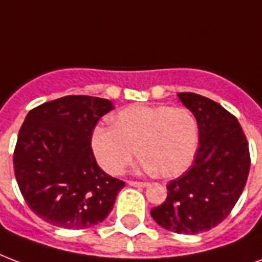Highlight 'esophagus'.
Returning <instances> with one entry per match:
<instances>
[{
  "label": "esophagus",
  "mask_w": 262,
  "mask_h": 262,
  "mask_svg": "<svg viewBox=\"0 0 262 262\" xmlns=\"http://www.w3.org/2000/svg\"><path fill=\"white\" fill-rule=\"evenodd\" d=\"M128 184L131 185V186H138V188H145V186H147V182H139V181H128Z\"/></svg>",
  "instance_id": "obj_1"
}]
</instances>
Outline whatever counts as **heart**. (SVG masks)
<instances>
[{"instance_id": "heart-1", "label": "heart", "mask_w": 262, "mask_h": 262, "mask_svg": "<svg viewBox=\"0 0 262 262\" xmlns=\"http://www.w3.org/2000/svg\"><path fill=\"white\" fill-rule=\"evenodd\" d=\"M199 145L198 121L185 107L133 105L120 110L113 127L98 125L91 146L98 164L119 176L137 155L141 166L166 178L182 174L193 161Z\"/></svg>"}]
</instances>
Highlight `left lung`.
<instances>
[{"instance_id":"8db88e82","label":"left lung","mask_w":262,"mask_h":262,"mask_svg":"<svg viewBox=\"0 0 262 262\" xmlns=\"http://www.w3.org/2000/svg\"><path fill=\"white\" fill-rule=\"evenodd\" d=\"M178 98L198 121V152L193 166L167 184L166 202L150 215L167 231L196 235L231 214L247 182L250 150L237 119L220 103L193 92Z\"/></svg>"}]
</instances>
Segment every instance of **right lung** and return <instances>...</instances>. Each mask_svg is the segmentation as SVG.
<instances>
[{"label":"right lung","mask_w":262,"mask_h":262,"mask_svg":"<svg viewBox=\"0 0 262 262\" xmlns=\"http://www.w3.org/2000/svg\"><path fill=\"white\" fill-rule=\"evenodd\" d=\"M112 102L68 95L27 113L17 135L13 170L27 206L45 222L84 229L105 220L125 182L98 166L91 135Z\"/></svg>","instance_id":"obj_1"}]
</instances>
